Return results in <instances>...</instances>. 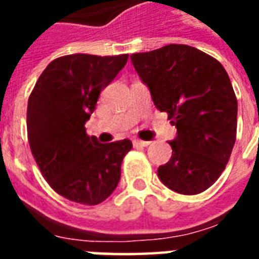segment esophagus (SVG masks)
Instances as JSON below:
<instances>
[{
	"label": "esophagus",
	"instance_id": "1",
	"mask_svg": "<svg viewBox=\"0 0 259 259\" xmlns=\"http://www.w3.org/2000/svg\"><path fill=\"white\" fill-rule=\"evenodd\" d=\"M150 144H151V141L139 140V139H135V140H133V146L135 147H148Z\"/></svg>",
	"mask_w": 259,
	"mask_h": 259
}]
</instances>
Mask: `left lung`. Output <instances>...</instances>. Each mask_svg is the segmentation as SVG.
<instances>
[{
  "instance_id": "8db88e82",
  "label": "left lung",
  "mask_w": 259,
  "mask_h": 259,
  "mask_svg": "<svg viewBox=\"0 0 259 259\" xmlns=\"http://www.w3.org/2000/svg\"><path fill=\"white\" fill-rule=\"evenodd\" d=\"M130 59L154 105L168 112L178 129L169 141L172 157L158 168V178L179 194L205 191L225 170L236 141L237 100L226 70L211 55L185 44Z\"/></svg>"
}]
</instances>
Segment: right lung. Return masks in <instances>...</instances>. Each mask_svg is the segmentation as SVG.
I'll return each mask as SVG.
<instances>
[{
    "instance_id": "right-lung-1",
    "label": "right lung",
    "mask_w": 259,
    "mask_h": 259,
    "mask_svg": "<svg viewBox=\"0 0 259 259\" xmlns=\"http://www.w3.org/2000/svg\"><path fill=\"white\" fill-rule=\"evenodd\" d=\"M129 55L72 54L54 59L27 102V137L44 179L59 195L84 205L107 200L120 179L132 141L98 143L84 124L102 89L123 69Z\"/></svg>"
}]
</instances>
